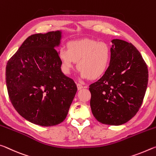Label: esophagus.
<instances>
[{
	"mask_svg": "<svg viewBox=\"0 0 156 156\" xmlns=\"http://www.w3.org/2000/svg\"><path fill=\"white\" fill-rule=\"evenodd\" d=\"M76 86H77V89L78 90H81V89H82L83 88H86V86H83L80 83H77L76 84Z\"/></svg>",
	"mask_w": 156,
	"mask_h": 156,
	"instance_id": "34e87169",
	"label": "esophagus"
}]
</instances>
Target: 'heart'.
<instances>
[{
  "label": "heart",
  "mask_w": 156,
  "mask_h": 156,
  "mask_svg": "<svg viewBox=\"0 0 156 156\" xmlns=\"http://www.w3.org/2000/svg\"><path fill=\"white\" fill-rule=\"evenodd\" d=\"M58 57L63 70L69 73L75 61L81 77L91 80L99 78L108 69L111 52L108 44L93 39H81L68 43L67 50L61 48Z\"/></svg>",
  "instance_id": "heart-1"
}]
</instances>
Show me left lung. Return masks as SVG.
<instances>
[{"label": "left lung", "mask_w": 156, "mask_h": 156, "mask_svg": "<svg viewBox=\"0 0 156 156\" xmlns=\"http://www.w3.org/2000/svg\"><path fill=\"white\" fill-rule=\"evenodd\" d=\"M108 69L90 85V107L94 117L104 124H123L139 111L146 93L147 66L131 43L113 39Z\"/></svg>", "instance_id": "8db88e82"}]
</instances>
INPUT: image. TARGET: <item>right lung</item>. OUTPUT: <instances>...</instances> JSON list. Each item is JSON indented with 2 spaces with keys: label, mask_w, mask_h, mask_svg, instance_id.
<instances>
[{
  "label": "right lung",
  "mask_w": 156,
  "mask_h": 156,
  "mask_svg": "<svg viewBox=\"0 0 156 156\" xmlns=\"http://www.w3.org/2000/svg\"><path fill=\"white\" fill-rule=\"evenodd\" d=\"M61 31L30 36L6 66L10 101L27 121L55 126L67 116L77 88L61 72L58 52Z\"/></svg>",
  "instance_id": "add662e5"
}]
</instances>
